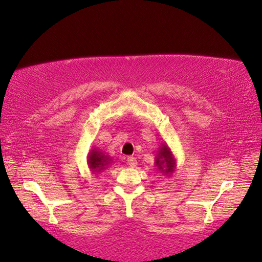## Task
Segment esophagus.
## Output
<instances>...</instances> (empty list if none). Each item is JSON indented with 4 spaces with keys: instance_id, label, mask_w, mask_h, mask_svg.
<instances>
[{
    "instance_id": "esophagus-1",
    "label": "esophagus",
    "mask_w": 262,
    "mask_h": 262,
    "mask_svg": "<svg viewBox=\"0 0 262 262\" xmlns=\"http://www.w3.org/2000/svg\"><path fill=\"white\" fill-rule=\"evenodd\" d=\"M127 164L130 167H132V168H135L136 166H137V160H136V157H134V156H130V157H127Z\"/></svg>"
}]
</instances>
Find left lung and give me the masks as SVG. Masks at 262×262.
<instances>
[{
	"mask_svg": "<svg viewBox=\"0 0 262 262\" xmlns=\"http://www.w3.org/2000/svg\"><path fill=\"white\" fill-rule=\"evenodd\" d=\"M155 166L161 173L167 177H170L177 169V159H175L173 152L167 143H163L157 150L155 156Z\"/></svg>",
	"mask_w": 262,
	"mask_h": 262,
	"instance_id": "8db88e82",
	"label": "left lung"
}]
</instances>
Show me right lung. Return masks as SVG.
<instances>
[{
	"mask_svg": "<svg viewBox=\"0 0 262 262\" xmlns=\"http://www.w3.org/2000/svg\"><path fill=\"white\" fill-rule=\"evenodd\" d=\"M88 168L94 175H98L106 169L112 163V157L103 152L101 149L93 148L89 150L87 156Z\"/></svg>",
	"mask_w": 262,
	"mask_h": 262,
	"instance_id": "1",
	"label": "right lung"
}]
</instances>
